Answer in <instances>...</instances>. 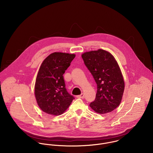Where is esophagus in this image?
I'll use <instances>...</instances> for the list:
<instances>
[{
    "mask_svg": "<svg viewBox=\"0 0 153 153\" xmlns=\"http://www.w3.org/2000/svg\"><path fill=\"white\" fill-rule=\"evenodd\" d=\"M77 97L79 98V99H83V98H84V94L83 93H82L81 95L78 96Z\"/></svg>",
    "mask_w": 153,
    "mask_h": 153,
    "instance_id": "obj_1",
    "label": "esophagus"
}]
</instances>
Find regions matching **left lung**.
Returning a JSON list of instances; mask_svg holds the SVG:
<instances>
[{
	"label": "left lung",
	"mask_w": 153,
	"mask_h": 153,
	"mask_svg": "<svg viewBox=\"0 0 153 153\" xmlns=\"http://www.w3.org/2000/svg\"><path fill=\"white\" fill-rule=\"evenodd\" d=\"M82 58L97 85L96 97L90 107L100 114L112 111L119 105L125 88L117 62L110 53L102 49L85 52Z\"/></svg>",
	"instance_id": "1"
}]
</instances>
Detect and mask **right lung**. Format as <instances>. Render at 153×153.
I'll use <instances>...</instances> for the list:
<instances>
[{
    "label": "right lung",
    "instance_id": "add662e5",
    "mask_svg": "<svg viewBox=\"0 0 153 153\" xmlns=\"http://www.w3.org/2000/svg\"><path fill=\"white\" fill-rule=\"evenodd\" d=\"M75 57L74 54L54 52L42 63L34 93L39 107L44 112L54 116L62 114L74 99L66 89L63 75Z\"/></svg>",
    "mask_w": 153,
    "mask_h": 153
}]
</instances>
